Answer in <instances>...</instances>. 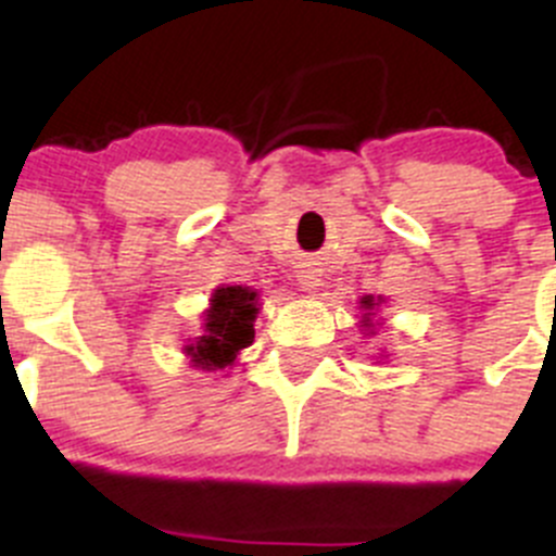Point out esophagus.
Returning <instances> with one entry per match:
<instances>
[{
    "label": "esophagus",
    "mask_w": 556,
    "mask_h": 556,
    "mask_svg": "<svg viewBox=\"0 0 556 556\" xmlns=\"http://www.w3.org/2000/svg\"><path fill=\"white\" fill-rule=\"evenodd\" d=\"M319 277H323V274H319V268H314V266H304V268H301V271H299V282H301V288H304V290H317Z\"/></svg>",
    "instance_id": "34e87169"
}]
</instances>
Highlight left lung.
Returning a JSON list of instances; mask_svg holds the SVG:
<instances>
[{"label": "left lung", "mask_w": 556, "mask_h": 556, "mask_svg": "<svg viewBox=\"0 0 556 556\" xmlns=\"http://www.w3.org/2000/svg\"><path fill=\"white\" fill-rule=\"evenodd\" d=\"M363 306H366V309H371V306H374V299H371V295H368V299H363Z\"/></svg>", "instance_id": "8db88e82"}]
</instances>
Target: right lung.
Here are the masks:
<instances>
[{
	"label": "right lung",
	"instance_id": "obj_1",
	"mask_svg": "<svg viewBox=\"0 0 556 556\" xmlns=\"http://www.w3.org/2000/svg\"><path fill=\"white\" fill-rule=\"evenodd\" d=\"M255 293L242 285L220 288L212 295V306L206 312V333L195 344L188 346V355L206 371L231 366L239 350L255 339Z\"/></svg>",
	"mask_w": 556,
	"mask_h": 556
}]
</instances>
